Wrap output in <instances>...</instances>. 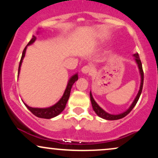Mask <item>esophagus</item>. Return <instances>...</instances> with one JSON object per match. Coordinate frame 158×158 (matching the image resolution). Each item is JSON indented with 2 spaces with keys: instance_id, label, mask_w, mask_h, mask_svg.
<instances>
[{
  "instance_id": "34e87169",
  "label": "esophagus",
  "mask_w": 158,
  "mask_h": 158,
  "mask_svg": "<svg viewBox=\"0 0 158 158\" xmlns=\"http://www.w3.org/2000/svg\"><path fill=\"white\" fill-rule=\"evenodd\" d=\"M81 72L85 74H91L94 72V69L89 65H85L81 68Z\"/></svg>"
}]
</instances>
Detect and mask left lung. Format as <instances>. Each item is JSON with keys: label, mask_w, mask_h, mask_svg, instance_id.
Listing matches in <instances>:
<instances>
[{"label": "left lung", "mask_w": 158, "mask_h": 158, "mask_svg": "<svg viewBox=\"0 0 158 158\" xmlns=\"http://www.w3.org/2000/svg\"><path fill=\"white\" fill-rule=\"evenodd\" d=\"M134 56L135 57V61L137 62V65H138V68L139 70V73H140V76H141V82H140V87H139V90L138 94H137V97L134 100L133 103L131 104V106H130V108H128L126 111L123 112V113L120 114H117V115H113V114H110L107 112L105 111L102 108H101L100 107L98 106V104L95 102V100L94 99L93 97H92L91 92H90V101H91V104L92 106H93V109L94 111L96 112V114H97L99 117H102L103 119H108V120H116V119H119L121 118H123L124 117H126V115H128V114L131 112V110L133 109L134 107L136 106L137 104V101H138L139 97H140L141 92H142L143 90V77H144V73H143V67H142V63H141L140 59H139V55L138 53H135L134 54Z\"/></svg>", "instance_id": "left-lung-1"}]
</instances>
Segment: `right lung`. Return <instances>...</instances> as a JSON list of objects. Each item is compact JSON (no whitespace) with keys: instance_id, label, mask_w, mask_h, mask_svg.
Returning a JSON list of instances; mask_svg holds the SVG:
<instances>
[{"instance_id":"right-lung-1","label":"right lung","mask_w":158,"mask_h":158,"mask_svg":"<svg viewBox=\"0 0 158 158\" xmlns=\"http://www.w3.org/2000/svg\"><path fill=\"white\" fill-rule=\"evenodd\" d=\"M36 37L35 36H32V39L30 40V42L27 44V45L25 47V48L23 49V52H22V56H21V61H20L19 63V74L20 72V69H21V63H22L23 59L25 56V52H26V50H27V47L28 45L32 44L34 41H35ZM78 79V75L77 73L75 74V75L73 76L69 80L68 83V86H67L66 89H65V91L64 94H63L62 97L61 98L60 100L56 104L54 105L50 108H31V107L28 106L27 105L25 104V106H27V108H28L30 111L32 112L34 115L36 116V117H40V118H44V119H50L52 118V117H56L57 115H59L61 112H62V110L64 109L65 106H66L67 102H68L69 97H70V90H71V88L73 86V85L74 84L76 81H77Z\"/></svg>"}]
</instances>
